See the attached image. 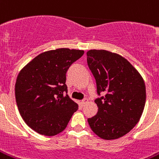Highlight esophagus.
Instances as JSON below:
<instances>
[{"label": "esophagus", "instance_id": "34e87169", "mask_svg": "<svg viewBox=\"0 0 159 159\" xmlns=\"http://www.w3.org/2000/svg\"><path fill=\"white\" fill-rule=\"evenodd\" d=\"M88 102H89L88 99H87V98H84V99H83V100H82L81 103H82V105L84 106V105H85V104H86V103H87Z\"/></svg>", "mask_w": 159, "mask_h": 159}]
</instances>
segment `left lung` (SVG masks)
Instances as JSON below:
<instances>
[{"label": "left lung", "mask_w": 159, "mask_h": 159, "mask_svg": "<svg viewBox=\"0 0 159 159\" xmlns=\"http://www.w3.org/2000/svg\"><path fill=\"white\" fill-rule=\"evenodd\" d=\"M87 62L97 83L98 107L88 119L91 129L106 140L119 139L133 129L143 111L146 91L143 77L125 58L107 50L90 49Z\"/></svg>", "instance_id": "1"}]
</instances>
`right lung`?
<instances>
[{
  "mask_svg": "<svg viewBox=\"0 0 159 159\" xmlns=\"http://www.w3.org/2000/svg\"><path fill=\"white\" fill-rule=\"evenodd\" d=\"M84 50L57 48L38 55L20 71L16 100L20 116L37 133L55 136L65 129L78 105L67 95L66 73Z\"/></svg>",
  "mask_w": 159,
  "mask_h": 159,
  "instance_id": "right-lung-1",
  "label": "right lung"
}]
</instances>
